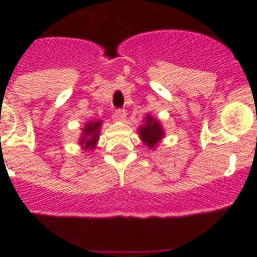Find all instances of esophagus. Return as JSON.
<instances>
[{
	"label": "esophagus",
	"instance_id": "34e87169",
	"mask_svg": "<svg viewBox=\"0 0 257 257\" xmlns=\"http://www.w3.org/2000/svg\"><path fill=\"white\" fill-rule=\"evenodd\" d=\"M126 110L124 109H115L114 112V118L115 119H118V121H123L124 118H126Z\"/></svg>",
	"mask_w": 257,
	"mask_h": 257
}]
</instances>
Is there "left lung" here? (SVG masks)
I'll return each instance as SVG.
<instances>
[{
  "label": "left lung",
  "mask_w": 257,
  "mask_h": 257,
  "mask_svg": "<svg viewBox=\"0 0 257 257\" xmlns=\"http://www.w3.org/2000/svg\"><path fill=\"white\" fill-rule=\"evenodd\" d=\"M139 133L142 140L148 145L149 148H154V145L157 144V142H160L163 136V131L161 128L158 121L152 118L151 115H148L147 123L140 127Z\"/></svg>",
  "instance_id": "8db88e82"
}]
</instances>
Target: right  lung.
Masks as SVG:
<instances>
[{
	"label": "right lung",
	"instance_id": "right-lung-1",
	"mask_svg": "<svg viewBox=\"0 0 257 257\" xmlns=\"http://www.w3.org/2000/svg\"><path fill=\"white\" fill-rule=\"evenodd\" d=\"M100 121H94L86 123L85 128H83L82 140H81V144L83 145V148L91 149V151L95 148L97 139H99V128H100Z\"/></svg>",
	"mask_w": 257,
	"mask_h": 257
}]
</instances>
